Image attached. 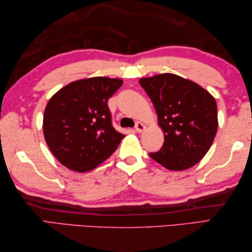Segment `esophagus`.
<instances>
[{
	"label": "esophagus",
	"mask_w": 252,
	"mask_h": 252,
	"mask_svg": "<svg viewBox=\"0 0 252 252\" xmlns=\"http://www.w3.org/2000/svg\"><path fill=\"white\" fill-rule=\"evenodd\" d=\"M145 129H146V126H144L142 122H136V125H135V131H136L137 133H142Z\"/></svg>",
	"instance_id": "obj_1"
}]
</instances>
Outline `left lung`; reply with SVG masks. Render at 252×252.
<instances>
[{"instance_id": "8db88e82", "label": "left lung", "mask_w": 252, "mask_h": 252, "mask_svg": "<svg viewBox=\"0 0 252 252\" xmlns=\"http://www.w3.org/2000/svg\"><path fill=\"white\" fill-rule=\"evenodd\" d=\"M140 84L153 101L164 134L162 147L149 156L173 171L197 164L217 134L215 97L200 85L173 73L142 78Z\"/></svg>"}]
</instances>
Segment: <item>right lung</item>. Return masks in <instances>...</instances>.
I'll list each match as a JSON object with an SVG mask.
<instances>
[{
  "mask_svg": "<svg viewBox=\"0 0 252 252\" xmlns=\"http://www.w3.org/2000/svg\"><path fill=\"white\" fill-rule=\"evenodd\" d=\"M121 79L94 77L67 84L44 110L43 133L58 161L77 172L95 169L111 156L126 135L111 125L107 101Z\"/></svg>",
  "mask_w": 252,
  "mask_h": 252,
  "instance_id": "1",
  "label": "right lung"
}]
</instances>
